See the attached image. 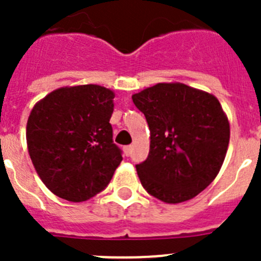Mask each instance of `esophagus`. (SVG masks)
<instances>
[{"label": "esophagus", "mask_w": 261, "mask_h": 261, "mask_svg": "<svg viewBox=\"0 0 261 261\" xmlns=\"http://www.w3.org/2000/svg\"><path fill=\"white\" fill-rule=\"evenodd\" d=\"M132 150H133V146L132 145H128V146H124V154H125L126 156H129L130 154H132Z\"/></svg>", "instance_id": "obj_1"}]
</instances>
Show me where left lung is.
<instances>
[{"mask_svg":"<svg viewBox=\"0 0 261 261\" xmlns=\"http://www.w3.org/2000/svg\"><path fill=\"white\" fill-rule=\"evenodd\" d=\"M150 129V150L136 165L142 187L158 200L193 199L220 172L230 125L218 99L184 84H158L132 96Z\"/></svg>","mask_w":261,"mask_h":261,"instance_id":"1","label":"left lung"}]
</instances>
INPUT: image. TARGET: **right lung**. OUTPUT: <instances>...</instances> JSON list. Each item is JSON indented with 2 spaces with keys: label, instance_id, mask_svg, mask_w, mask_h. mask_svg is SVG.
<instances>
[{
  "label": "right lung",
  "instance_id": "1",
  "mask_svg": "<svg viewBox=\"0 0 261 261\" xmlns=\"http://www.w3.org/2000/svg\"><path fill=\"white\" fill-rule=\"evenodd\" d=\"M115 94L98 85L61 87L36 103L27 121V146L48 190L86 201L102 192L123 161L114 144Z\"/></svg>",
  "mask_w": 261,
  "mask_h": 261
}]
</instances>
